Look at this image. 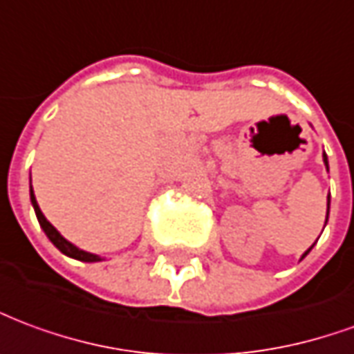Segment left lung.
I'll return each mask as SVG.
<instances>
[{
  "instance_id": "obj_1",
  "label": "left lung",
  "mask_w": 354,
  "mask_h": 354,
  "mask_svg": "<svg viewBox=\"0 0 354 354\" xmlns=\"http://www.w3.org/2000/svg\"><path fill=\"white\" fill-rule=\"evenodd\" d=\"M324 164H326V167H328V156H326V154H324ZM328 213H330V196H328ZM326 221H328V215H326ZM310 248H313V245H310ZM310 248L307 250V252L303 253V257H305V255L310 252ZM303 257H301V259H303Z\"/></svg>"
}]
</instances>
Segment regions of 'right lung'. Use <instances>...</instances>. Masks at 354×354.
Returning <instances> with one entry per match:
<instances>
[{"instance_id": "right-lung-1", "label": "right lung", "mask_w": 354, "mask_h": 354, "mask_svg": "<svg viewBox=\"0 0 354 354\" xmlns=\"http://www.w3.org/2000/svg\"><path fill=\"white\" fill-rule=\"evenodd\" d=\"M30 200H32V205H34V212H36L37 221H39V225H41L44 232L47 234V238L51 240L53 244H55V248H57V250H61L64 255H68V257H72V259H77V261H85V263L102 261L99 255H95V253H89V252H84V250L76 248V245L72 244V242H68L66 238L61 236V232H59V230L53 227L51 223L45 219V215L41 213V209H39V205H37L36 196H34V190H32V187H30Z\"/></svg>"}]
</instances>
